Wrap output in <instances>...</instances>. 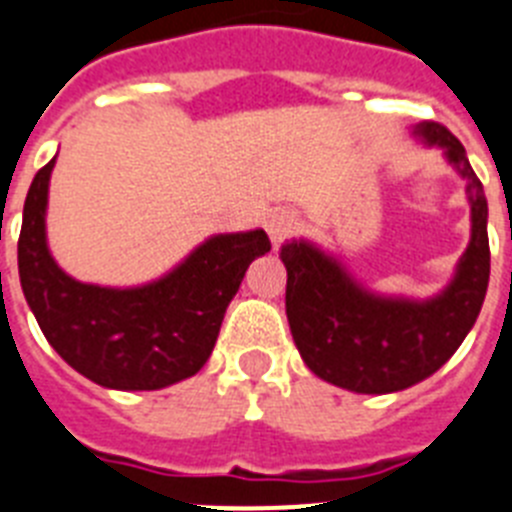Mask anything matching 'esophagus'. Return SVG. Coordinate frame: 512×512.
Instances as JSON below:
<instances>
[{
    "label": "esophagus",
    "instance_id": "esophagus-1",
    "mask_svg": "<svg viewBox=\"0 0 512 512\" xmlns=\"http://www.w3.org/2000/svg\"><path fill=\"white\" fill-rule=\"evenodd\" d=\"M298 214L295 212H287V209H279L274 212L269 220H266V233H269V240H272V246L279 248L290 238L295 230H298Z\"/></svg>",
    "mask_w": 512,
    "mask_h": 512
}]
</instances>
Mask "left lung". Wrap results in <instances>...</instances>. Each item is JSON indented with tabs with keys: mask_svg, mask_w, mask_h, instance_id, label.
<instances>
[{
	"mask_svg": "<svg viewBox=\"0 0 512 512\" xmlns=\"http://www.w3.org/2000/svg\"><path fill=\"white\" fill-rule=\"evenodd\" d=\"M425 147H440L466 181L471 240L456 274L427 300L378 295L347 266L310 243L287 240V321L300 357L326 383L355 393H393L438 373L461 347L482 310L489 285L487 196L464 144L445 126L422 121L412 129Z\"/></svg>",
	"mask_w": 512,
	"mask_h": 512,
	"instance_id": "left-lung-1",
	"label": "left lung"
}]
</instances>
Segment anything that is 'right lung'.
Segmentation results:
<instances>
[{
  "label": "right lung",
  "instance_id": "obj_1",
  "mask_svg": "<svg viewBox=\"0 0 512 512\" xmlns=\"http://www.w3.org/2000/svg\"><path fill=\"white\" fill-rule=\"evenodd\" d=\"M54 163L30 183L17 240L20 285L48 344L77 373L113 391H157L199 373L246 269L272 251L264 230L212 235L147 285H87L48 251Z\"/></svg>",
  "mask_w": 512,
  "mask_h": 512
}]
</instances>
